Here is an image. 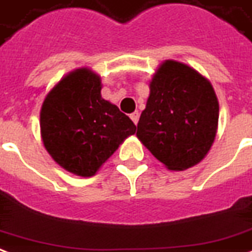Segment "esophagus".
Returning <instances> with one entry per match:
<instances>
[{"instance_id":"obj_1","label":"esophagus","mask_w":252,"mask_h":252,"mask_svg":"<svg viewBox=\"0 0 252 252\" xmlns=\"http://www.w3.org/2000/svg\"><path fill=\"white\" fill-rule=\"evenodd\" d=\"M139 116H140V115H139V112H133V113H131V120L133 121V123H135V124H137V121H139Z\"/></svg>"}]
</instances>
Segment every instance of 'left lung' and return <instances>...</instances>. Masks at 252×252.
I'll use <instances>...</instances> for the list:
<instances>
[{
	"mask_svg": "<svg viewBox=\"0 0 252 252\" xmlns=\"http://www.w3.org/2000/svg\"><path fill=\"white\" fill-rule=\"evenodd\" d=\"M218 120L211 83L191 66L167 60L151 80L136 136L167 168L183 171L208 154Z\"/></svg>",
	"mask_w": 252,
	"mask_h": 252,
	"instance_id": "8db88e82",
	"label": "left lung"
}]
</instances>
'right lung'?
<instances>
[{
  "label": "right lung",
  "instance_id": "1",
  "mask_svg": "<svg viewBox=\"0 0 252 252\" xmlns=\"http://www.w3.org/2000/svg\"><path fill=\"white\" fill-rule=\"evenodd\" d=\"M41 137L56 163L79 176H93L119 145L136 132L120 109L101 97L100 76L76 69L46 94Z\"/></svg>",
  "mask_w": 252,
  "mask_h": 252
}]
</instances>
